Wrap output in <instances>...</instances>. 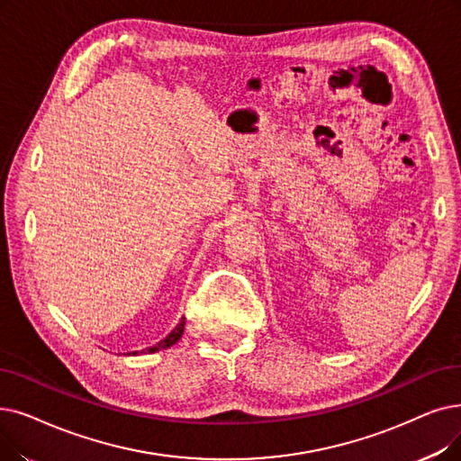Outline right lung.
I'll list each match as a JSON object with an SVG mask.
<instances>
[{
  "label": "right lung",
  "instance_id": "right-lung-1",
  "mask_svg": "<svg viewBox=\"0 0 461 461\" xmlns=\"http://www.w3.org/2000/svg\"><path fill=\"white\" fill-rule=\"evenodd\" d=\"M183 331H185V318L181 320V324H178L166 339L164 341H159L156 347H152V348H149V352H158V350H162V348H169V347H173L178 339L183 337Z\"/></svg>",
  "mask_w": 461,
  "mask_h": 461
}]
</instances>
